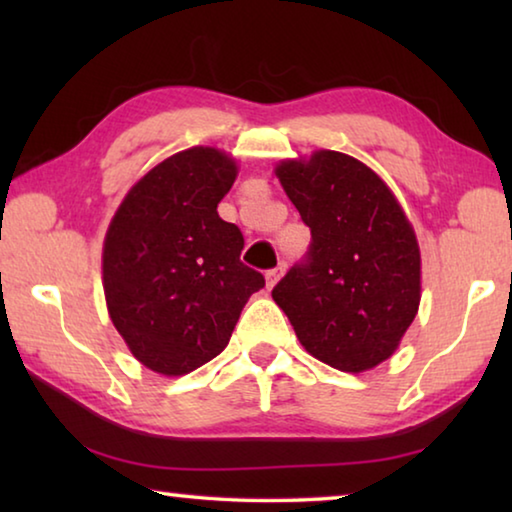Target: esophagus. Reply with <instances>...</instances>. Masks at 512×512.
Masks as SVG:
<instances>
[{
  "mask_svg": "<svg viewBox=\"0 0 512 512\" xmlns=\"http://www.w3.org/2000/svg\"><path fill=\"white\" fill-rule=\"evenodd\" d=\"M282 273H284V264L275 266V268H268V271H266V284H268V287H275V282L280 280Z\"/></svg>",
  "mask_w": 512,
  "mask_h": 512,
  "instance_id": "34e87169",
  "label": "esophagus"
}]
</instances>
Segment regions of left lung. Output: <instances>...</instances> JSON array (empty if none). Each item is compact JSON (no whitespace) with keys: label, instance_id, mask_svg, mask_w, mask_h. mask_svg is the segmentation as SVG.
Returning a JSON list of instances; mask_svg holds the SVG:
<instances>
[{"label":"left lung","instance_id":"1","mask_svg":"<svg viewBox=\"0 0 512 512\" xmlns=\"http://www.w3.org/2000/svg\"><path fill=\"white\" fill-rule=\"evenodd\" d=\"M311 230L273 287L300 343L327 366L363 372L391 357L420 305V250L375 171L336 151L275 169Z\"/></svg>","mask_w":512,"mask_h":512}]
</instances>
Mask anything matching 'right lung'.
I'll return each mask as SVG.
<instances>
[{
  "label": "right lung",
  "instance_id": "1",
  "mask_svg": "<svg viewBox=\"0 0 512 512\" xmlns=\"http://www.w3.org/2000/svg\"><path fill=\"white\" fill-rule=\"evenodd\" d=\"M237 167L194 146L137 183L103 244V291L112 323L146 368L185 375L228 345L264 275L241 262L244 235L216 205Z\"/></svg>",
  "mask_w": 512,
  "mask_h": 512
}]
</instances>
